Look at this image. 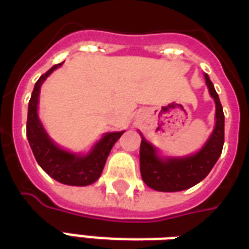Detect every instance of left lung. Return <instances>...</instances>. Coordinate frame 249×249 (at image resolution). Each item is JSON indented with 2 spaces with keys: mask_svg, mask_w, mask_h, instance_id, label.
I'll list each match as a JSON object with an SVG mask.
<instances>
[{
  "mask_svg": "<svg viewBox=\"0 0 249 249\" xmlns=\"http://www.w3.org/2000/svg\"><path fill=\"white\" fill-rule=\"evenodd\" d=\"M205 82L216 104V124L204 146L192 156L160 157L157 149L141 135L140 172L144 183L160 192H178L196 185L207 178L216 161L219 160L224 145V113L208 74Z\"/></svg>",
  "mask_w": 249,
  "mask_h": 249,
  "instance_id": "8db88e82",
  "label": "left lung"
}]
</instances>
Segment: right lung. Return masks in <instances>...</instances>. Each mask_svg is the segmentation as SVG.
Here are the masks:
<instances>
[{
  "label": "right lung",
  "instance_id": "1",
  "mask_svg": "<svg viewBox=\"0 0 249 249\" xmlns=\"http://www.w3.org/2000/svg\"><path fill=\"white\" fill-rule=\"evenodd\" d=\"M61 64L52 66L45 74L38 78L36 82L35 89L32 93L28 108V121H26V136L29 141L30 148L33 151L36 160L44 171L51 178L66 185H76V187H85L93 184L101 176L104 165L107 162L109 153L114 142L119 140L123 132H110L105 133L103 139L93 146L92 151L88 155H77L62 149L56 145L41 124L37 107H38V97L42 82L52 71H56Z\"/></svg>",
  "mask_w": 249,
  "mask_h": 249
}]
</instances>
